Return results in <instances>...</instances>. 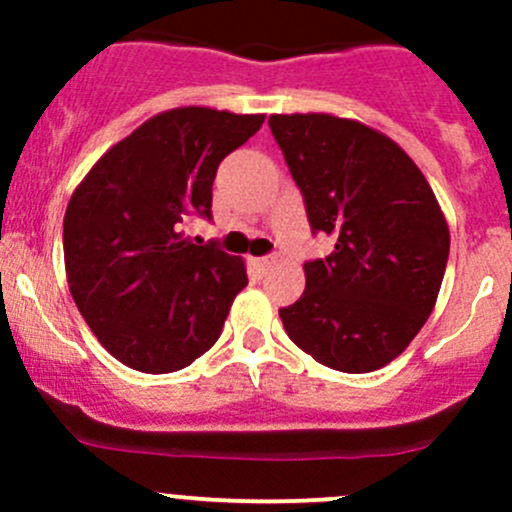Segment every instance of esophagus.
Masks as SVG:
<instances>
[{
    "instance_id": "obj_1",
    "label": "esophagus",
    "mask_w": 512,
    "mask_h": 512,
    "mask_svg": "<svg viewBox=\"0 0 512 512\" xmlns=\"http://www.w3.org/2000/svg\"><path fill=\"white\" fill-rule=\"evenodd\" d=\"M250 262H252V267H255L257 272H265L267 267L272 265V257H252Z\"/></svg>"
}]
</instances>
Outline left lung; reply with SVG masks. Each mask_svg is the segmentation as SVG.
Returning a JSON list of instances; mask_svg holds the SVG:
<instances>
[{
	"mask_svg": "<svg viewBox=\"0 0 512 512\" xmlns=\"http://www.w3.org/2000/svg\"><path fill=\"white\" fill-rule=\"evenodd\" d=\"M272 136L309 225L334 252L304 262L302 297L280 309L302 352L347 374L394 361L433 312L451 232L431 185L389 136L332 113H275Z\"/></svg>",
	"mask_w": 512,
	"mask_h": 512,
	"instance_id": "8db88e82",
	"label": "left lung"
}]
</instances>
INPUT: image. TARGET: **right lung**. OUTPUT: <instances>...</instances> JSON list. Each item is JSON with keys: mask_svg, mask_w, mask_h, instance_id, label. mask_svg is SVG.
<instances>
[{"mask_svg": "<svg viewBox=\"0 0 512 512\" xmlns=\"http://www.w3.org/2000/svg\"><path fill=\"white\" fill-rule=\"evenodd\" d=\"M262 121V113L170 108L108 148L71 195V297L121 364L170 374L218 342L247 285L245 262L213 242L193 245L183 225L193 215L210 218L220 160Z\"/></svg>", "mask_w": 512, "mask_h": 512, "instance_id": "right-lung-1", "label": "right lung"}]
</instances>
